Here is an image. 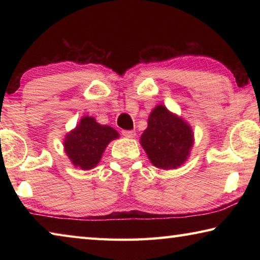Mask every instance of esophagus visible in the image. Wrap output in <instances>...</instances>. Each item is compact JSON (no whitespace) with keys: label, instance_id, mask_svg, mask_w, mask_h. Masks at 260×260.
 <instances>
[{"label":"esophagus","instance_id":"34e87169","mask_svg":"<svg viewBox=\"0 0 260 260\" xmlns=\"http://www.w3.org/2000/svg\"><path fill=\"white\" fill-rule=\"evenodd\" d=\"M121 134L125 136V138H134L135 132L134 131H121Z\"/></svg>","mask_w":260,"mask_h":260}]
</instances>
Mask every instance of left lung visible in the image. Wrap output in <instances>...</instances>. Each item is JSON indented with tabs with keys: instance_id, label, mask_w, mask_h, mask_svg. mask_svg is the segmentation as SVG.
<instances>
[{
	"instance_id": "obj_1",
	"label": "left lung",
	"mask_w": 260,
	"mask_h": 260,
	"mask_svg": "<svg viewBox=\"0 0 260 260\" xmlns=\"http://www.w3.org/2000/svg\"><path fill=\"white\" fill-rule=\"evenodd\" d=\"M141 144L153 165L162 170L177 169L187 159L193 134L181 118L171 113L164 105H158L149 116Z\"/></svg>"
}]
</instances>
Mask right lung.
Returning <instances> with one entry per match:
<instances>
[{"label":"right lung","instance_id":"obj_1","mask_svg":"<svg viewBox=\"0 0 260 260\" xmlns=\"http://www.w3.org/2000/svg\"><path fill=\"white\" fill-rule=\"evenodd\" d=\"M118 136L112 127L100 125L93 117H83L76 129L65 138V152L74 166L90 170L99 164L110 141Z\"/></svg>","mask_w":260,"mask_h":260}]
</instances>
